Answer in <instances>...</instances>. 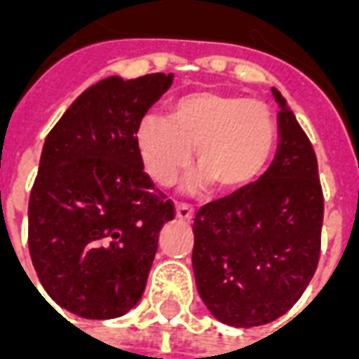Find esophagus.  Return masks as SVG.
I'll list each match as a JSON object with an SVG mask.
<instances>
[{
    "label": "esophagus",
    "instance_id": "esophagus-1",
    "mask_svg": "<svg viewBox=\"0 0 359 359\" xmlns=\"http://www.w3.org/2000/svg\"><path fill=\"white\" fill-rule=\"evenodd\" d=\"M177 217H179L180 221H192V217H194V210H192L190 205H187V203H177Z\"/></svg>",
    "mask_w": 359,
    "mask_h": 359
}]
</instances>
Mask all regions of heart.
<instances>
[{
    "mask_svg": "<svg viewBox=\"0 0 359 359\" xmlns=\"http://www.w3.org/2000/svg\"><path fill=\"white\" fill-rule=\"evenodd\" d=\"M277 144L269 105L219 92H192L172 103L169 118L146 115L136 128V146L149 177L171 184L187 169L196 148L202 169L196 184L213 180L219 190H238L267 169Z\"/></svg>",
    "mask_w": 359,
    "mask_h": 359,
    "instance_id": "1",
    "label": "heart"
}]
</instances>
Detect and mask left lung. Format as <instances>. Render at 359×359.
Listing matches in <instances>:
<instances>
[{
    "instance_id": "1",
    "label": "left lung",
    "mask_w": 359,
    "mask_h": 359,
    "mask_svg": "<svg viewBox=\"0 0 359 359\" xmlns=\"http://www.w3.org/2000/svg\"><path fill=\"white\" fill-rule=\"evenodd\" d=\"M278 103V146L269 169L248 187L205 203L194 217L198 294L217 321L259 327L285 316L319 262L323 192L316 151L286 100Z\"/></svg>"
}]
</instances>
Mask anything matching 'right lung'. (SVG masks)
I'll use <instances>...</instances> for the list:
<instances>
[{
	"mask_svg": "<svg viewBox=\"0 0 359 359\" xmlns=\"http://www.w3.org/2000/svg\"><path fill=\"white\" fill-rule=\"evenodd\" d=\"M172 74L103 79L84 90L43 142L28 202V248L43 290L84 319L140 302L159 231L175 219L144 172L136 128Z\"/></svg>",
	"mask_w": 359,
	"mask_h": 359,
	"instance_id": "1",
	"label": "right lung"
}]
</instances>
